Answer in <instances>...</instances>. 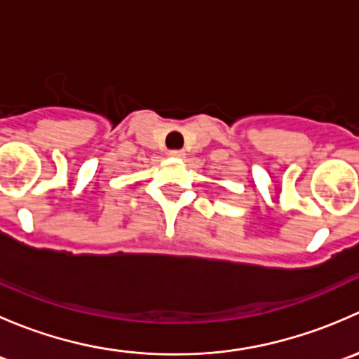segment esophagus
Wrapping results in <instances>:
<instances>
[{"label": "esophagus", "instance_id": "1", "mask_svg": "<svg viewBox=\"0 0 359 359\" xmlns=\"http://www.w3.org/2000/svg\"><path fill=\"white\" fill-rule=\"evenodd\" d=\"M170 156L172 158H177V159H180V158H184L186 156V153H184V151H180V149H173V151H170Z\"/></svg>", "mask_w": 359, "mask_h": 359}]
</instances>
